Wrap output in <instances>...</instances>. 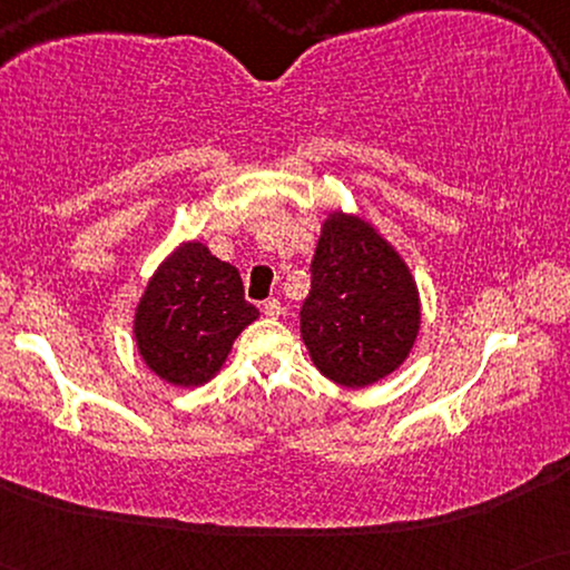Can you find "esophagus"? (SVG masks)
Here are the masks:
<instances>
[{"mask_svg": "<svg viewBox=\"0 0 570 570\" xmlns=\"http://www.w3.org/2000/svg\"><path fill=\"white\" fill-rule=\"evenodd\" d=\"M262 314L267 316V318H279V316L285 314V308H283V303H279L277 298H269V301L262 303Z\"/></svg>", "mask_w": 570, "mask_h": 570, "instance_id": "1", "label": "esophagus"}]
</instances>
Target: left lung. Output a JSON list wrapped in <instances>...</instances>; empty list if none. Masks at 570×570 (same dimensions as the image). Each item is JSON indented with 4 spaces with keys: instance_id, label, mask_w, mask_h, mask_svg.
<instances>
[{
    "instance_id": "1",
    "label": "left lung",
    "mask_w": 570,
    "mask_h": 570,
    "mask_svg": "<svg viewBox=\"0 0 570 570\" xmlns=\"http://www.w3.org/2000/svg\"><path fill=\"white\" fill-rule=\"evenodd\" d=\"M417 326V287L400 254L368 223L334 213L301 308V337L316 368L334 384L368 386L400 368Z\"/></svg>"
}]
</instances>
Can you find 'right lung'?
<instances>
[{
  "label": "right lung",
  "mask_w": 570,
  "mask_h": 570,
  "mask_svg": "<svg viewBox=\"0 0 570 570\" xmlns=\"http://www.w3.org/2000/svg\"><path fill=\"white\" fill-rule=\"evenodd\" d=\"M256 316L238 269L194 240L147 283L135 316L139 355L168 384L199 386L220 371L233 340Z\"/></svg>",
  "instance_id": "obj_1"
}]
</instances>
